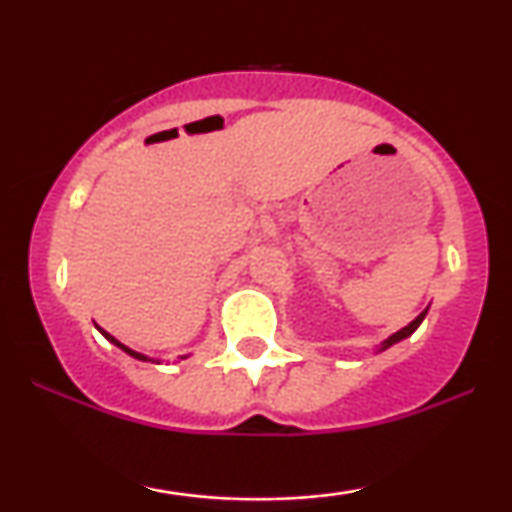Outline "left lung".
Wrapping results in <instances>:
<instances>
[{"instance_id": "1", "label": "left lung", "mask_w": 512, "mask_h": 512, "mask_svg": "<svg viewBox=\"0 0 512 512\" xmlns=\"http://www.w3.org/2000/svg\"><path fill=\"white\" fill-rule=\"evenodd\" d=\"M424 317H426V310H424V313H421L419 317H416V320H411V322H409V325H407V327H404V330H399L397 334H392V337H390V339H387V342L383 344V349H387V346H392V344H397V342H402V339H407V337H409V334H414V330H416V327H419V325H421V322H424Z\"/></svg>"}]
</instances>
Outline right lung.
Returning <instances> with one entry per match:
<instances>
[{
    "instance_id": "1",
    "label": "right lung",
    "mask_w": 512,
    "mask_h": 512,
    "mask_svg": "<svg viewBox=\"0 0 512 512\" xmlns=\"http://www.w3.org/2000/svg\"><path fill=\"white\" fill-rule=\"evenodd\" d=\"M98 330H101V327H98ZM101 332H103V337H105V339H110V342H113L115 346H120V349H122V351H127V354H129V356L139 358V361H149V358H146V356H142V354H137V351L127 349V346H125V344H120V342H117V339L113 337V334H108V332H105V330H101Z\"/></svg>"
}]
</instances>
